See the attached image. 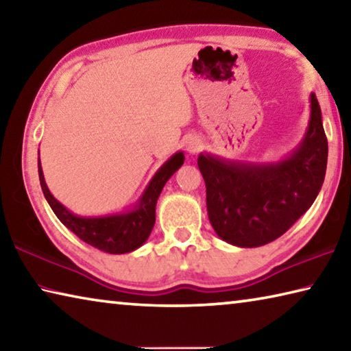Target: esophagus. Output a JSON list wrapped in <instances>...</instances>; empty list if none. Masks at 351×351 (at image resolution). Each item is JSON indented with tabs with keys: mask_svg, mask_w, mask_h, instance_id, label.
I'll use <instances>...</instances> for the list:
<instances>
[{
	"mask_svg": "<svg viewBox=\"0 0 351 351\" xmlns=\"http://www.w3.org/2000/svg\"><path fill=\"white\" fill-rule=\"evenodd\" d=\"M187 150L190 152V153H197L198 150H199V141L198 139H190L189 142H187Z\"/></svg>",
	"mask_w": 351,
	"mask_h": 351,
	"instance_id": "esophagus-1",
	"label": "esophagus"
}]
</instances>
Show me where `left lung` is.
Segmentation results:
<instances>
[{"instance_id":"8db88e82","label":"left lung","mask_w":351,"mask_h":351,"mask_svg":"<svg viewBox=\"0 0 351 351\" xmlns=\"http://www.w3.org/2000/svg\"><path fill=\"white\" fill-rule=\"evenodd\" d=\"M328 142L322 112L310 94L306 132L278 161H239L199 153L207 215L219 239L239 247L274 241L310 209L322 189Z\"/></svg>"}]
</instances>
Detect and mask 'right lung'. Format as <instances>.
Wrapping results in <instances>:
<instances>
[{"mask_svg":"<svg viewBox=\"0 0 351 351\" xmlns=\"http://www.w3.org/2000/svg\"><path fill=\"white\" fill-rule=\"evenodd\" d=\"M40 154V153H38ZM184 153L176 152L156 170L147 184L141 198L133 207L116 213L99 217H82L68 210L60 201L54 198L46 186L43 169L38 158V176L45 198L54 210L57 218L69 230L88 245L108 254H127L136 251L147 241L156 219V203L162 189L175 171L184 164Z\"/></svg>","mask_w":351,"mask_h":351,"instance_id":"1","label":"right lung"}]
</instances>
